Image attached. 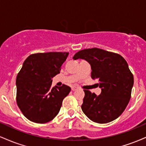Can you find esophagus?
Returning a JSON list of instances; mask_svg holds the SVG:
<instances>
[{
    "label": "esophagus",
    "instance_id": "esophagus-1",
    "mask_svg": "<svg viewBox=\"0 0 146 146\" xmlns=\"http://www.w3.org/2000/svg\"><path fill=\"white\" fill-rule=\"evenodd\" d=\"M78 86H73L71 87V90H73V91H75V90H76L77 89H78Z\"/></svg>",
    "mask_w": 146,
    "mask_h": 146
}]
</instances>
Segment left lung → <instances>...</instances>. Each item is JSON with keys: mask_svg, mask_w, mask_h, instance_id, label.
Wrapping results in <instances>:
<instances>
[{"mask_svg": "<svg viewBox=\"0 0 146 146\" xmlns=\"http://www.w3.org/2000/svg\"><path fill=\"white\" fill-rule=\"evenodd\" d=\"M73 60L84 59L91 66V78L102 88L97 96L88 90L81 108L91 121L106 123L116 119L126 108L131 98L133 75L119 54L98 48H86L74 55Z\"/></svg>", "mask_w": 146, "mask_h": 146, "instance_id": "1", "label": "left lung"}]
</instances>
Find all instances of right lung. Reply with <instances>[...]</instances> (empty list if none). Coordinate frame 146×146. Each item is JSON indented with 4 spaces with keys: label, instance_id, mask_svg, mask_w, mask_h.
Segmentation results:
<instances>
[{
    "label": "right lung",
    "instance_id": "right-lung-1",
    "mask_svg": "<svg viewBox=\"0 0 146 146\" xmlns=\"http://www.w3.org/2000/svg\"><path fill=\"white\" fill-rule=\"evenodd\" d=\"M68 52L31 54L25 60L16 78V102L31 121L44 123L59 113L71 88L63 84L52 87V78L60 73Z\"/></svg>",
    "mask_w": 146,
    "mask_h": 146
}]
</instances>
